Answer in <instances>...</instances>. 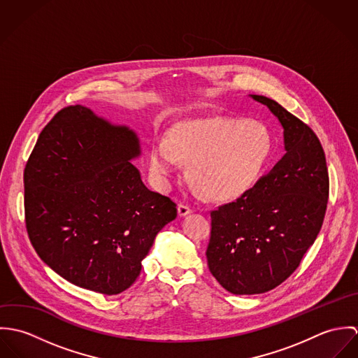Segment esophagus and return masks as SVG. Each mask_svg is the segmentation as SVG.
<instances>
[{
    "instance_id": "esophagus-1",
    "label": "esophagus",
    "mask_w": 358,
    "mask_h": 358,
    "mask_svg": "<svg viewBox=\"0 0 358 358\" xmlns=\"http://www.w3.org/2000/svg\"><path fill=\"white\" fill-rule=\"evenodd\" d=\"M189 213H192V209H190L187 205H178V215H179L180 217H182V216H186V215H189Z\"/></svg>"
}]
</instances>
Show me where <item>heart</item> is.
<instances>
[{
  "label": "heart",
  "mask_w": 358,
  "mask_h": 358,
  "mask_svg": "<svg viewBox=\"0 0 358 358\" xmlns=\"http://www.w3.org/2000/svg\"><path fill=\"white\" fill-rule=\"evenodd\" d=\"M274 150L268 128L244 118L215 117L176 124L166 139L155 141L149 166L159 185L187 161L194 186L212 200H231L251 189Z\"/></svg>",
  "instance_id": "heart-1"
}]
</instances>
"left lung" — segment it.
<instances>
[{"mask_svg":"<svg viewBox=\"0 0 358 358\" xmlns=\"http://www.w3.org/2000/svg\"><path fill=\"white\" fill-rule=\"evenodd\" d=\"M284 128V157L241 197L210 212L208 267L234 295L267 292L301 264L322 226L329 178L313 129L281 104L260 95Z\"/></svg>","mask_w":358,"mask_h":358,"instance_id":"left-lung-1","label":"left lung"}]
</instances>
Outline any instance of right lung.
Masks as SVG:
<instances>
[{"label": "right lung", "mask_w": 358, "mask_h": 358, "mask_svg": "<svg viewBox=\"0 0 358 358\" xmlns=\"http://www.w3.org/2000/svg\"><path fill=\"white\" fill-rule=\"evenodd\" d=\"M136 134L76 104L41 131L24 168L26 229L69 282L103 295L128 289L176 204L149 190L131 159Z\"/></svg>", "instance_id": "add662e5"}]
</instances>
